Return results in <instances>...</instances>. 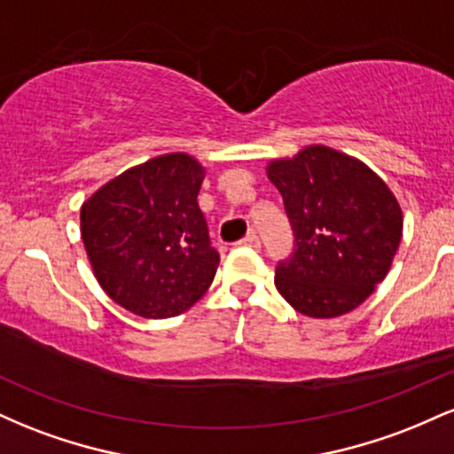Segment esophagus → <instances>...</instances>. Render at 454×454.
Segmentation results:
<instances>
[{
	"instance_id": "esophagus-1",
	"label": "esophagus",
	"mask_w": 454,
	"mask_h": 454,
	"mask_svg": "<svg viewBox=\"0 0 454 454\" xmlns=\"http://www.w3.org/2000/svg\"><path fill=\"white\" fill-rule=\"evenodd\" d=\"M239 245H243V247H252V249H260V239H258V234L256 232H247V237L245 239H241V241H239Z\"/></svg>"
}]
</instances>
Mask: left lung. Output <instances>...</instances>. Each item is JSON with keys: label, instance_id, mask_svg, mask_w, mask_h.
Here are the masks:
<instances>
[{"label": "left lung", "instance_id": "1", "mask_svg": "<svg viewBox=\"0 0 454 454\" xmlns=\"http://www.w3.org/2000/svg\"><path fill=\"white\" fill-rule=\"evenodd\" d=\"M267 175L294 231V252L275 269V288L309 317L356 309L397 254V198L367 164L325 145L269 161Z\"/></svg>", "mask_w": 454, "mask_h": 454}]
</instances>
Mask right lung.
I'll list each match as a JSON object with an SVG mask.
<instances>
[{
	"label": "right lung",
	"instance_id": "right-lung-1",
	"mask_svg": "<svg viewBox=\"0 0 454 454\" xmlns=\"http://www.w3.org/2000/svg\"><path fill=\"white\" fill-rule=\"evenodd\" d=\"M205 168L166 153L128 168L81 207V237L98 284L143 317L184 314L209 290L220 254L198 207Z\"/></svg>",
	"mask_w": 454,
	"mask_h": 454
}]
</instances>
